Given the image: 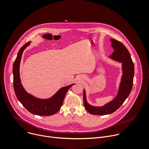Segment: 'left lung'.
<instances>
[{
	"label": "left lung",
	"mask_w": 149,
	"mask_h": 149,
	"mask_svg": "<svg viewBox=\"0 0 149 149\" xmlns=\"http://www.w3.org/2000/svg\"><path fill=\"white\" fill-rule=\"evenodd\" d=\"M110 41L114 52L109 58L121 63L122 75L116 96L112 100L102 106H95L89 104L87 100L86 91L84 90L85 109L94 115H107L116 111L129 97L133 87L134 67L129 51L120 42L113 38H110Z\"/></svg>",
	"instance_id": "obj_1"
}]
</instances>
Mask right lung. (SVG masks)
<instances>
[{"instance_id": "obj_1", "label": "right lung", "mask_w": 149, "mask_h": 149, "mask_svg": "<svg viewBox=\"0 0 149 149\" xmlns=\"http://www.w3.org/2000/svg\"><path fill=\"white\" fill-rule=\"evenodd\" d=\"M31 41L28 42L20 49L13 63V87L15 94L19 102L32 114L41 116H52L60 110L68 90L75 84L61 88L48 98H39L27 93L21 84L19 68L24 51L31 44Z\"/></svg>"}]
</instances>
